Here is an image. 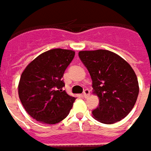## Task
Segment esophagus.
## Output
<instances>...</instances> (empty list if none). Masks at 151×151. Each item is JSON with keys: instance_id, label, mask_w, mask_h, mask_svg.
<instances>
[{"instance_id": "obj_1", "label": "esophagus", "mask_w": 151, "mask_h": 151, "mask_svg": "<svg viewBox=\"0 0 151 151\" xmlns=\"http://www.w3.org/2000/svg\"><path fill=\"white\" fill-rule=\"evenodd\" d=\"M89 94H90V91L88 90V89H85L84 91H83V96H84L85 97H86Z\"/></svg>"}]
</instances>
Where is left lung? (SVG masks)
<instances>
[{"label": "left lung", "instance_id": "1", "mask_svg": "<svg viewBox=\"0 0 151 151\" xmlns=\"http://www.w3.org/2000/svg\"><path fill=\"white\" fill-rule=\"evenodd\" d=\"M79 58L89 71L99 106L93 117L103 124L119 122L130 113L139 95L132 67L119 55L104 50L80 51Z\"/></svg>", "mask_w": 151, "mask_h": 151}]
</instances>
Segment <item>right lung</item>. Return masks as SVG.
<instances>
[{
	"mask_svg": "<svg viewBox=\"0 0 151 151\" xmlns=\"http://www.w3.org/2000/svg\"><path fill=\"white\" fill-rule=\"evenodd\" d=\"M74 57L72 50H49L38 55L23 70L18 95L32 119L55 124L68 116L76 97L63 90L65 82L62 77Z\"/></svg>",
	"mask_w": 151,
	"mask_h": 151,
	"instance_id": "right-lung-1",
	"label": "right lung"
}]
</instances>
